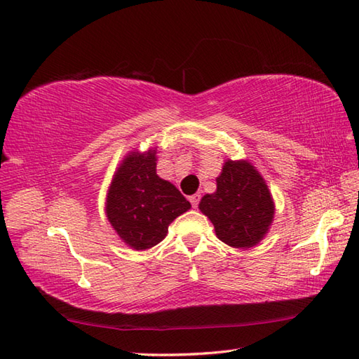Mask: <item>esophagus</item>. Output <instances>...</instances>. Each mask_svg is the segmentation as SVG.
I'll return each mask as SVG.
<instances>
[{
    "mask_svg": "<svg viewBox=\"0 0 359 359\" xmlns=\"http://www.w3.org/2000/svg\"><path fill=\"white\" fill-rule=\"evenodd\" d=\"M189 200H190V203H192V207H194V209H196V207H198V204H200V200H201V195H200V194H195V195H192V196H190V198H189Z\"/></svg>",
    "mask_w": 359,
    "mask_h": 359,
    "instance_id": "1",
    "label": "esophagus"
}]
</instances>
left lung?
<instances>
[{
    "label": "left lung",
    "instance_id": "1",
    "mask_svg": "<svg viewBox=\"0 0 359 359\" xmlns=\"http://www.w3.org/2000/svg\"><path fill=\"white\" fill-rule=\"evenodd\" d=\"M198 207L212 221L218 240L233 249L259 244L275 215L264 178L247 159H226L217 178V190L204 195Z\"/></svg>",
    "mask_w": 359,
    "mask_h": 359
}]
</instances>
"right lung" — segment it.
<instances>
[{
  "instance_id": "right-lung-1",
  "label": "right lung",
  "mask_w": 359,
  "mask_h": 359,
  "mask_svg": "<svg viewBox=\"0 0 359 359\" xmlns=\"http://www.w3.org/2000/svg\"><path fill=\"white\" fill-rule=\"evenodd\" d=\"M190 207L172 182L156 175V147L130 150L116 167L106 195L107 221L133 250L161 243L170 222Z\"/></svg>"
}]
</instances>
